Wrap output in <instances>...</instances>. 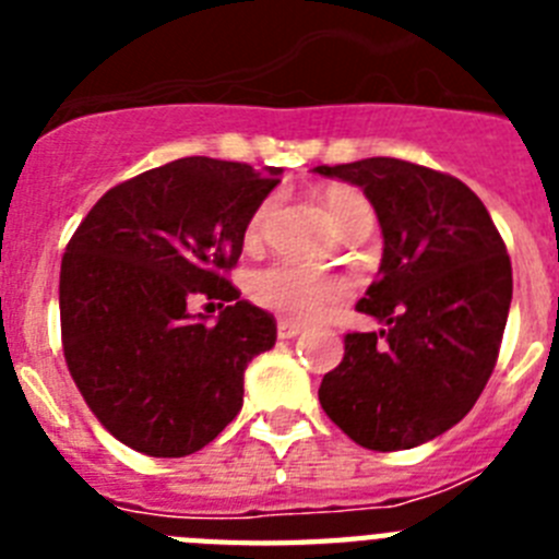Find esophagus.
<instances>
[{
	"mask_svg": "<svg viewBox=\"0 0 559 559\" xmlns=\"http://www.w3.org/2000/svg\"><path fill=\"white\" fill-rule=\"evenodd\" d=\"M299 333H302V324L299 322H290V319H280V322H276V335H280V338H294V335Z\"/></svg>",
	"mask_w": 559,
	"mask_h": 559,
	"instance_id": "1",
	"label": "esophagus"
}]
</instances>
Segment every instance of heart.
Here are the masks:
<instances>
[{"label": "heart", "mask_w": 559, "mask_h": 559, "mask_svg": "<svg viewBox=\"0 0 559 559\" xmlns=\"http://www.w3.org/2000/svg\"><path fill=\"white\" fill-rule=\"evenodd\" d=\"M324 206H328L330 221L338 229V235H347L358 226H367L372 231V204L353 187H330L324 192ZM274 210L276 201L265 199L251 212L243 231L246 246H257L263 240L265 229L274 218ZM246 290H249L251 302L271 310V313H280L285 319H316L333 305L347 299L349 283L344 276L316 274V271H305L294 263H269L263 269L251 271L249 280H246Z\"/></svg>", "instance_id": "b5f03b06"}]
</instances>
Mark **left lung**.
I'll list each match as a JSON object with an SVG mask.
<instances>
[{"label":"left lung","instance_id":"8db88e82","mask_svg":"<svg viewBox=\"0 0 559 559\" xmlns=\"http://www.w3.org/2000/svg\"><path fill=\"white\" fill-rule=\"evenodd\" d=\"M316 173L358 185L383 231L380 274L355 308L383 330L344 335L319 403L369 451L445 433L484 392L512 302V263L490 212L448 173L372 156Z\"/></svg>","mask_w":559,"mask_h":559}]
</instances>
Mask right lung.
<instances>
[{
  "instance_id": "add662e5",
  "label": "right lung",
  "mask_w": 559,
  "mask_h": 559,
  "mask_svg": "<svg viewBox=\"0 0 559 559\" xmlns=\"http://www.w3.org/2000/svg\"><path fill=\"white\" fill-rule=\"evenodd\" d=\"M280 167L187 156L140 173L88 210L61 260L63 358L111 437L147 456H190L243 406V372L274 347V316L229 271ZM206 295L219 322L192 320ZM201 316V313H199Z\"/></svg>"
}]
</instances>
